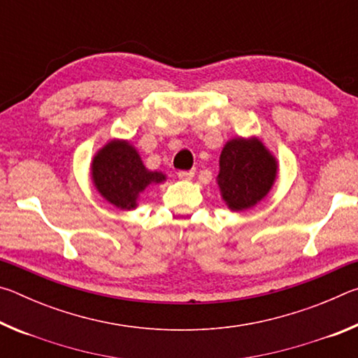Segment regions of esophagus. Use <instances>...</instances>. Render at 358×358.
<instances>
[{"instance_id":"34e87169","label":"esophagus","mask_w":358,"mask_h":358,"mask_svg":"<svg viewBox=\"0 0 358 358\" xmlns=\"http://www.w3.org/2000/svg\"><path fill=\"white\" fill-rule=\"evenodd\" d=\"M192 177H194V171H180L178 172L180 180H192Z\"/></svg>"}]
</instances>
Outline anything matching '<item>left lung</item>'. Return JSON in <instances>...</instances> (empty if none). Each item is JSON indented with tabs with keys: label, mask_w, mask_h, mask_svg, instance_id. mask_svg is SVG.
I'll return each mask as SVG.
<instances>
[{
	"label": "left lung",
	"mask_w": 358,
	"mask_h": 358,
	"mask_svg": "<svg viewBox=\"0 0 358 358\" xmlns=\"http://www.w3.org/2000/svg\"><path fill=\"white\" fill-rule=\"evenodd\" d=\"M276 159L259 138H232L221 151L220 185L227 207L243 211L268 194L276 178Z\"/></svg>",
	"instance_id": "left-lung-1"
}]
</instances>
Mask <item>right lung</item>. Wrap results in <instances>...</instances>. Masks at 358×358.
<instances>
[{
	"label": "right lung",
	"instance_id": "right-lung-1",
	"mask_svg": "<svg viewBox=\"0 0 358 358\" xmlns=\"http://www.w3.org/2000/svg\"><path fill=\"white\" fill-rule=\"evenodd\" d=\"M92 178L102 197L120 210L137 207V197L151 183L166 175L145 169L141 156L126 141H112L98 151L92 164Z\"/></svg>",
	"mask_w": 358,
	"mask_h": 358
}]
</instances>
